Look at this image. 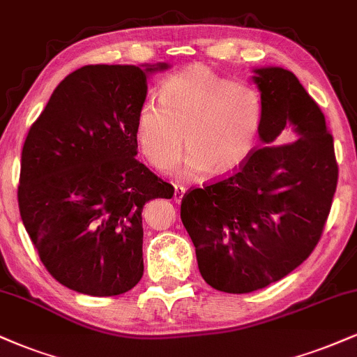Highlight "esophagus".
Listing matches in <instances>:
<instances>
[{
  "label": "esophagus",
  "mask_w": 357,
  "mask_h": 357,
  "mask_svg": "<svg viewBox=\"0 0 357 357\" xmlns=\"http://www.w3.org/2000/svg\"><path fill=\"white\" fill-rule=\"evenodd\" d=\"M184 192H186V188L181 186V184H174V201L176 203H181V199L184 197Z\"/></svg>",
  "instance_id": "34e87169"
}]
</instances>
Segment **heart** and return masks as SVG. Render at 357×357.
<instances>
[{"label": "heart", "mask_w": 357, "mask_h": 357, "mask_svg": "<svg viewBox=\"0 0 357 357\" xmlns=\"http://www.w3.org/2000/svg\"><path fill=\"white\" fill-rule=\"evenodd\" d=\"M161 102L146 100L136 114V137L156 169H174L184 149V173L211 169L226 176L255 149L263 102L255 88L234 83L204 66L188 68L161 86Z\"/></svg>", "instance_id": "1"}]
</instances>
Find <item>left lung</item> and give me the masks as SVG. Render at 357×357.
<instances>
[{
  "label": "left lung",
  "mask_w": 357,
  "mask_h": 357,
  "mask_svg": "<svg viewBox=\"0 0 357 357\" xmlns=\"http://www.w3.org/2000/svg\"><path fill=\"white\" fill-rule=\"evenodd\" d=\"M255 73L263 146L239 171L188 191L181 201L201 276L233 294L263 289L307 259L323 234L339 174L323 111L299 79L276 66Z\"/></svg>",
  "instance_id": "left-lung-1"
}]
</instances>
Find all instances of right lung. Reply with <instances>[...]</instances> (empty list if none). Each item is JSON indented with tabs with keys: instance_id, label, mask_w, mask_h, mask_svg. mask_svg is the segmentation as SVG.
I'll use <instances>...</instances> for the list:
<instances>
[{
	"instance_id": "obj_1",
	"label": "right lung",
	"mask_w": 357,
	"mask_h": 357,
	"mask_svg": "<svg viewBox=\"0 0 357 357\" xmlns=\"http://www.w3.org/2000/svg\"><path fill=\"white\" fill-rule=\"evenodd\" d=\"M166 63L89 64L56 86L21 153L18 204L48 273L88 296L126 293L143 276V213L174 188L136 160L148 75Z\"/></svg>"
}]
</instances>
